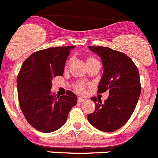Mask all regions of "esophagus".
<instances>
[{
    "mask_svg": "<svg viewBox=\"0 0 158 158\" xmlns=\"http://www.w3.org/2000/svg\"><path fill=\"white\" fill-rule=\"evenodd\" d=\"M86 101V99H85V98H81V97H80V98H77V101H78L79 103L84 102V101Z\"/></svg>",
    "mask_w": 158,
    "mask_h": 158,
    "instance_id": "obj_1",
    "label": "esophagus"
}]
</instances>
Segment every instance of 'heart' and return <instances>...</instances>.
Wrapping results in <instances>:
<instances>
[{
	"label": "heart",
	"instance_id": "obj_1",
	"mask_svg": "<svg viewBox=\"0 0 158 158\" xmlns=\"http://www.w3.org/2000/svg\"><path fill=\"white\" fill-rule=\"evenodd\" d=\"M92 60H95V59L92 58V57H89V58H87V62ZM70 63H71V60H68V63H67V65L69 64ZM84 88H85V84H84V83H77V84H76L75 86H74V89H75L78 93H84Z\"/></svg>",
	"mask_w": 158,
	"mask_h": 158
}]
</instances>
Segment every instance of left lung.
I'll list each match as a JSON object with an SVG mask.
<instances>
[{"mask_svg":"<svg viewBox=\"0 0 158 158\" xmlns=\"http://www.w3.org/2000/svg\"><path fill=\"white\" fill-rule=\"evenodd\" d=\"M102 60L104 74L98 93L108 90L104 102L96 97L95 110L87 115L90 124L104 132H113L121 128L130 119L140 97V75L137 66L125 54L110 48L88 46Z\"/></svg>","mask_w":158,"mask_h":158,"instance_id":"obj_1","label":"left lung"}]
</instances>
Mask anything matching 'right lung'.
Here are the masks:
<instances>
[{
  "mask_svg": "<svg viewBox=\"0 0 158 158\" xmlns=\"http://www.w3.org/2000/svg\"><path fill=\"white\" fill-rule=\"evenodd\" d=\"M74 46L55 47L36 51L23 63L17 78L19 105L27 122L39 131L53 132L65 124L77 95L51 93L52 80L62 76L65 62Z\"/></svg>",
  "mask_w": 158,
  "mask_h": 158,
  "instance_id": "obj_1",
  "label": "right lung"
}]
</instances>
